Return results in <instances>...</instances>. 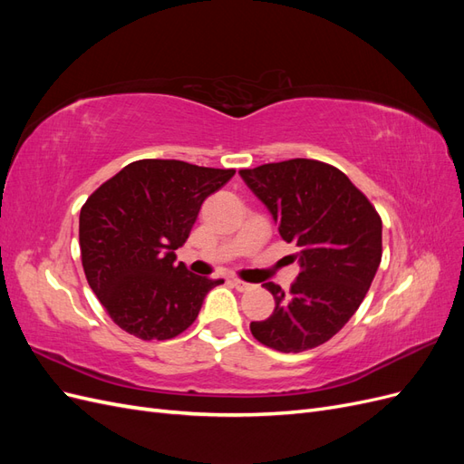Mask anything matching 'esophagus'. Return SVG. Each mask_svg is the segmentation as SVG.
<instances>
[{"mask_svg": "<svg viewBox=\"0 0 464 464\" xmlns=\"http://www.w3.org/2000/svg\"><path fill=\"white\" fill-rule=\"evenodd\" d=\"M230 283H232V286H234L236 290H240V292H246V290L251 288L249 283H244V280H240V278H232Z\"/></svg>", "mask_w": 464, "mask_h": 464, "instance_id": "34e87169", "label": "esophagus"}]
</instances>
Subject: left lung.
<instances>
[{
    "label": "left lung",
    "mask_w": 464,
    "mask_h": 464,
    "mask_svg": "<svg viewBox=\"0 0 464 464\" xmlns=\"http://www.w3.org/2000/svg\"><path fill=\"white\" fill-rule=\"evenodd\" d=\"M269 208L283 240L298 247L290 292L275 283V312L251 321V334L278 350L304 353L327 343L356 314L382 263V218L353 181L331 164L292 159L240 170Z\"/></svg>",
    "instance_id": "left-lung-1"
}]
</instances>
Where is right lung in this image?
Segmentation results:
<instances>
[{
  "mask_svg": "<svg viewBox=\"0 0 464 464\" xmlns=\"http://www.w3.org/2000/svg\"><path fill=\"white\" fill-rule=\"evenodd\" d=\"M236 170L184 160L131 162L98 188L79 215L81 261L89 286L120 329L166 341L198 319L224 280L176 263L199 208Z\"/></svg>",
  "mask_w": 464,
  "mask_h": 464,
  "instance_id": "1",
  "label": "right lung"
}]
</instances>
